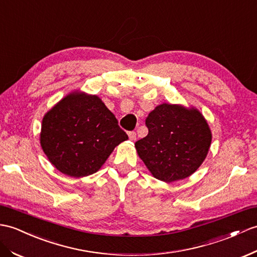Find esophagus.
Listing matches in <instances>:
<instances>
[{
  "label": "esophagus",
  "mask_w": 257,
  "mask_h": 257,
  "mask_svg": "<svg viewBox=\"0 0 257 257\" xmlns=\"http://www.w3.org/2000/svg\"><path fill=\"white\" fill-rule=\"evenodd\" d=\"M128 137L131 141H135L136 140V133L135 132H128Z\"/></svg>",
  "instance_id": "obj_1"
}]
</instances>
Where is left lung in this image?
Returning <instances> with one entry per match:
<instances>
[{
  "mask_svg": "<svg viewBox=\"0 0 257 257\" xmlns=\"http://www.w3.org/2000/svg\"><path fill=\"white\" fill-rule=\"evenodd\" d=\"M148 134L135 143L140 158L153 176L173 182L195 172L211 143V132L197 109L162 103L146 118Z\"/></svg>",
  "mask_w": 257,
  "mask_h": 257,
  "instance_id": "8db88e82",
  "label": "left lung"
}]
</instances>
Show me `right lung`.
Instances as JSON below:
<instances>
[{
  "label": "right lung",
  "mask_w": 257,
  "mask_h": 257,
  "mask_svg": "<svg viewBox=\"0 0 257 257\" xmlns=\"http://www.w3.org/2000/svg\"><path fill=\"white\" fill-rule=\"evenodd\" d=\"M128 136L98 96L72 92L43 116L42 150L66 176L97 172L118 144Z\"/></svg>",
  "instance_id": "obj_1"
}]
</instances>
